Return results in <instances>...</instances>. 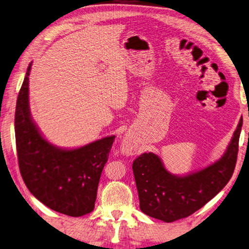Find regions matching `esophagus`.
Wrapping results in <instances>:
<instances>
[{"label":"esophagus","mask_w":249,"mask_h":249,"mask_svg":"<svg viewBox=\"0 0 249 249\" xmlns=\"http://www.w3.org/2000/svg\"><path fill=\"white\" fill-rule=\"evenodd\" d=\"M136 146L135 144H133V142L130 138H124L123 143H121V151L124 154L131 156V155H135L136 154Z\"/></svg>","instance_id":"34e87169"}]
</instances>
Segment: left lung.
<instances>
[{
    "mask_svg": "<svg viewBox=\"0 0 249 249\" xmlns=\"http://www.w3.org/2000/svg\"><path fill=\"white\" fill-rule=\"evenodd\" d=\"M241 119L227 151L215 163L186 176L172 175L160 158L143 154L133 161L140 209L144 214L165 222L186 218L200 210L228 184L235 169Z\"/></svg>",
    "mask_w": 249,
    "mask_h": 249,
    "instance_id": "8db88e82",
    "label": "left lung"
}]
</instances>
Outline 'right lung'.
I'll use <instances>...</instances> for the list:
<instances>
[{
    "label": "right lung",
    "mask_w": 249,
    "mask_h": 249,
    "mask_svg": "<svg viewBox=\"0 0 249 249\" xmlns=\"http://www.w3.org/2000/svg\"><path fill=\"white\" fill-rule=\"evenodd\" d=\"M20 88L15 133L20 174L37 200L61 214L79 217L94 209L103 167L115 136L95 141L77 149H61L40 135L29 107V75Z\"/></svg>",
    "instance_id": "right-lung-1"
}]
</instances>
